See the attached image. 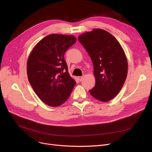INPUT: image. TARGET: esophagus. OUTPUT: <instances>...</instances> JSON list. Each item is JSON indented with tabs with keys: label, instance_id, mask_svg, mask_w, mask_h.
I'll use <instances>...</instances> for the list:
<instances>
[{
	"label": "esophagus",
	"instance_id": "esophagus-1",
	"mask_svg": "<svg viewBox=\"0 0 152 152\" xmlns=\"http://www.w3.org/2000/svg\"><path fill=\"white\" fill-rule=\"evenodd\" d=\"M83 79H84L83 77H81V76L78 77V79H79V80L80 82H81L82 80H83Z\"/></svg>",
	"mask_w": 152,
	"mask_h": 152
}]
</instances>
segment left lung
Here are the masks:
<instances>
[{
    "label": "left lung",
    "mask_w": 152,
    "mask_h": 152,
    "mask_svg": "<svg viewBox=\"0 0 152 152\" xmlns=\"http://www.w3.org/2000/svg\"><path fill=\"white\" fill-rule=\"evenodd\" d=\"M93 63L96 84L90 94L107 102L120 92L127 75V61L118 40L107 31L94 29L78 38Z\"/></svg>",
    "instance_id": "left-lung-1"
}]
</instances>
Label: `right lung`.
I'll use <instances>...</instances> for the list:
<instances>
[{"mask_svg":"<svg viewBox=\"0 0 152 152\" xmlns=\"http://www.w3.org/2000/svg\"><path fill=\"white\" fill-rule=\"evenodd\" d=\"M77 41L73 35L50 34L37 43L27 61V75L38 97L58 107L70 96L76 82L69 75L64 54Z\"/></svg>","mask_w":152,"mask_h":152,"instance_id":"right-lung-1","label":"right lung"}]
</instances>
